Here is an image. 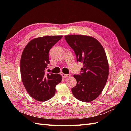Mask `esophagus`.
I'll return each mask as SVG.
<instances>
[{"label": "esophagus", "instance_id": "esophagus-1", "mask_svg": "<svg viewBox=\"0 0 131 131\" xmlns=\"http://www.w3.org/2000/svg\"><path fill=\"white\" fill-rule=\"evenodd\" d=\"M61 75H62V77L63 78H66L70 77V74H65L62 73V74H61Z\"/></svg>", "mask_w": 131, "mask_h": 131}]
</instances>
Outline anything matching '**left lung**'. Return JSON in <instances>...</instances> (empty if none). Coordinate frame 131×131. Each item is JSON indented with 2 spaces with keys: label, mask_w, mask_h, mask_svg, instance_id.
Wrapping results in <instances>:
<instances>
[{
  "label": "left lung",
  "mask_w": 131,
  "mask_h": 131,
  "mask_svg": "<svg viewBox=\"0 0 131 131\" xmlns=\"http://www.w3.org/2000/svg\"><path fill=\"white\" fill-rule=\"evenodd\" d=\"M65 38L73 49L78 62L83 64L80 75H74L77 83L72 93L80 101L91 102L100 96L108 78L109 68L105 50L90 36L70 35Z\"/></svg>",
  "instance_id": "8db88e82"
}]
</instances>
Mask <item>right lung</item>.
<instances>
[{"label": "right lung", "instance_id": "right-lung-1", "mask_svg": "<svg viewBox=\"0 0 131 131\" xmlns=\"http://www.w3.org/2000/svg\"><path fill=\"white\" fill-rule=\"evenodd\" d=\"M62 38L56 35L35 38L27 43L22 53V81L28 93L37 101H46L53 97L56 85L62 80L60 74L45 71L49 63V50Z\"/></svg>", "mask_w": 131, "mask_h": 131}]
</instances>
